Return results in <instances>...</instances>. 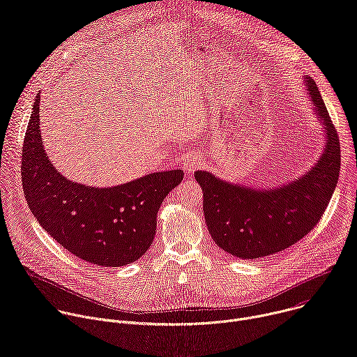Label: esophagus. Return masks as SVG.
<instances>
[{
	"mask_svg": "<svg viewBox=\"0 0 357 357\" xmlns=\"http://www.w3.org/2000/svg\"><path fill=\"white\" fill-rule=\"evenodd\" d=\"M199 165H200V161H199V158H196V157H186L185 160H183V162H182V167H183V169L186 171V174H190V172H193L196 168H199Z\"/></svg>",
	"mask_w": 357,
	"mask_h": 357,
	"instance_id": "obj_1",
	"label": "esophagus"
}]
</instances>
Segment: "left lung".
Here are the masks:
<instances>
[{"label": "left lung", "instance_id": "8db88e82", "mask_svg": "<svg viewBox=\"0 0 357 357\" xmlns=\"http://www.w3.org/2000/svg\"><path fill=\"white\" fill-rule=\"evenodd\" d=\"M314 113L324 127L325 146L314 167L296 179L274 188H254L196 171L203 190V213L215 243L244 260H257L288 248L321 220L340 171L337 132L318 90L305 76Z\"/></svg>", "mask_w": 357, "mask_h": 357}]
</instances>
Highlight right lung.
<instances>
[{
  "mask_svg": "<svg viewBox=\"0 0 357 357\" xmlns=\"http://www.w3.org/2000/svg\"><path fill=\"white\" fill-rule=\"evenodd\" d=\"M36 94L22 146V186L39 225L76 257L121 267L144 256L154 240L157 213L183 179L182 169L161 171L109 188L63 176L47 158L39 130Z\"/></svg>",
  "mask_w": 357,
  "mask_h": 357,
  "instance_id": "add662e5",
  "label": "right lung"
}]
</instances>
